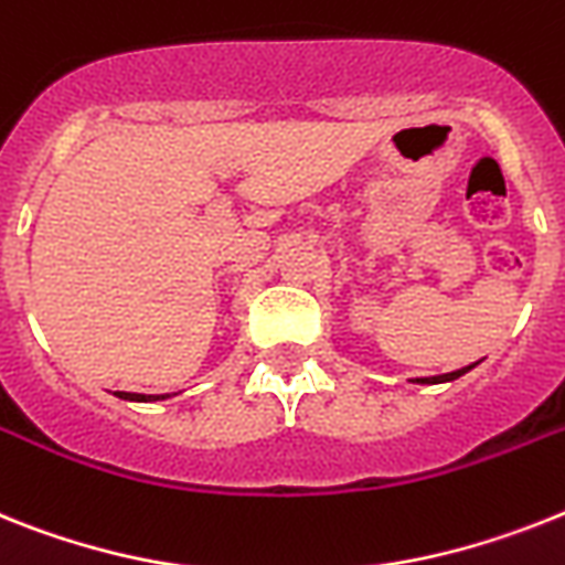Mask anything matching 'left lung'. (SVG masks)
Here are the masks:
<instances>
[{"instance_id": "left-lung-1", "label": "left lung", "mask_w": 565, "mask_h": 565, "mask_svg": "<svg viewBox=\"0 0 565 565\" xmlns=\"http://www.w3.org/2000/svg\"><path fill=\"white\" fill-rule=\"evenodd\" d=\"M473 364H468V367H462V371H454V373H443V376H425V379H416V382H422V385H436V382H451V379L462 376V373L471 371Z\"/></svg>"}]
</instances>
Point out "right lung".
Returning a JSON list of instances; mask_svg holds the SVG:
<instances>
[{
	"label": "right lung",
	"instance_id": "right-lung-1",
	"mask_svg": "<svg viewBox=\"0 0 565 565\" xmlns=\"http://www.w3.org/2000/svg\"><path fill=\"white\" fill-rule=\"evenodd\" d=\"M120 399H131V402H151V399H166V396H143V393H122L117 391Z\"/></svg>",
	"mask_w": 565,
	"mask_h": 565
}]
</instances>
